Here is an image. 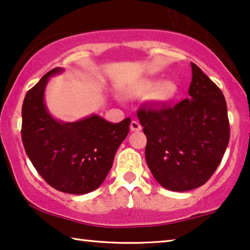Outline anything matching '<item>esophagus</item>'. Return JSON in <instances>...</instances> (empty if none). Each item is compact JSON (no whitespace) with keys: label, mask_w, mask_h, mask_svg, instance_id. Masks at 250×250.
<instances>
[{"label":"esophagus","mask_w":250,"mask_h":250,"mask_svg":"<svg viewBox=\"0 0 250 250\" xmlns=\"http://www.w3.org/2000/svg\"><path fill=\"white\" fill-rule=\"evenodd\" d=\"M130 129H131V131H140V130L143 129V126H141L139 122L133 120L131 121V124H130Z\"/></svg>","instance_id":"34e87169"}]
</instances>
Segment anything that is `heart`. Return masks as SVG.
<instances>
[{"instance_id": "obj_1", "label": "heart", "mask_w": 250, "mask_h": 250, "mask_svg": "<svg viewBox=\"0 0 250 250\" xmlns=\"http://www.w3.org/2000/svg\"><path fill=\"white\" fill-rule=\"evenodd\" d=\"M132 92L138 93V94H145V93L150 92L149 100L151 102L157 104H168L177 98L180 87H178L176 82L173 80H163L157 83L156 80L147 78V80L138 82L133 86Z\"/></svg>"}]
</instances>
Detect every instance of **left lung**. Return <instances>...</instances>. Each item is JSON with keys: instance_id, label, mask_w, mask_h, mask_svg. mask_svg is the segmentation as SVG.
Listing matches in <instances>:
<instances>
[{"instance_id": "8db88e82", "label": "left lung", "mask_w": 250, "mask_h": 250, "mask_svg": "<svg viewBox=\"0 0 250 250\" xmlns=\"http://www.w3.org/2000/svg\"><path fill=\"white\" fill-rule=\"evenodd\" d=\"M188 99L174 106H141L137 115L147 137V165L169 191L185 192L208 181L229 144L227 103L221 89L191 62Z\"/></svg>"}]
</instances>
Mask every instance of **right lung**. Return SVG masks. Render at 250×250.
Listing matches in <instances>:
<instances>
[{"mask_svg": "<svg viewBox=\"0 0 250 250\" xmlns=\"http://www.w3.org/2000/svg\"><path fill=\"white\" fill-rule=\"evenodd\" d=\"M62 72L61 67L51 69L25 94L22 143L48 184L69 194H86L105 180L131 120L111 124L96 114L76 122L56 120L44 103V89L49 77Z\"/></svg>", "mask_w": 250, "mask_h": 250, "instance_id": "add662e5", "label": "right lung"}]
</instances>
